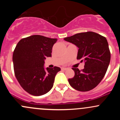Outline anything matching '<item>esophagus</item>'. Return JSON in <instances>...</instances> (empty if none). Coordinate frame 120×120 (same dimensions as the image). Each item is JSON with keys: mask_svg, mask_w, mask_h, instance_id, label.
<instances>
[{"mask_svg": "<svg viewBox=\"0 0 120 120\" xmlns=\"http://www.w3.org/2000/svg\"><path fill=\"white\" fill-rule=\"evenodd\" d=\"M68 69V68H66V67H62L61 68V70H67Z\"/></svg>", "mask_w": 120, "mask_h": 120, "instance_id": "34e87169", "label": "esophagus"}]
</instances>
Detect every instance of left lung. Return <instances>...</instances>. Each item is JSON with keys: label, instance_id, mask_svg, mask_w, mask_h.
Wrapping results in <instances>:
<instances>
[{"label": "left lung", "instance_id": "1", "mask_svg": "<svg viewBox=\"0 0 120 120\" xmlns=\"http://www.w3.org/2000/svg\"><path fill=\"white\" fill-rule=\"evenodd\" d=\"M64 39L78 47L77 59L85 63L81 71L72 68L75 75L68 79L69 83L79 91L92 90L102 80L110 64L111 55L107 39L90 31L77 34Z\"/></svg>", "mask_w": 120, "mask_h": 120}]
</instances>
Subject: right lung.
I'll return each instance as SVG.
<instances>
[{
    "instance_id": "right-lung-1",
    "label": "right lung",
    "mask_w": 120,
    "mask_h": 120,
    "mask_svg": "<svg viewBox=\"0 0 120 120\" xmlns=\"http://www.w3.org/2000/svg\"><path fill=\"white\" fill-rule=\"evenodd\" d=\"M57 39L39 35L20 40L13 54L14 74L21 87L34 96L46 94L52 88L60 67L45 68V60L52 57Z\"/></svg>"
}]
</instances>
